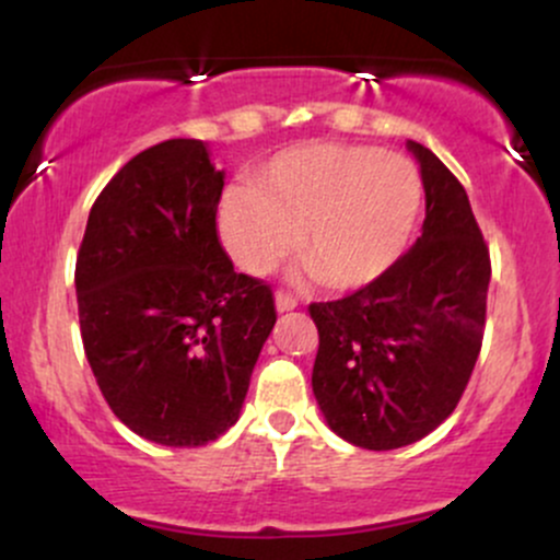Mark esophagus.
Masks as SVG:
<instances>
[{
	"label": "esophagus",
	"instance_id": "obj_1",
	"mask_svg": "<svg viewBox=\"0 0 560 560\" xmlns=\"http://www.w3.org/2000/svg\"><path fill=\"white\" fill-rule=\"evenodd\" d=\"M294 307H298V298L284 292V289H279V292H276V311L287 313V311H294Z\"/></svg>",
	"mask_w": 560,
	"mask_h": 560
}]
</instances>
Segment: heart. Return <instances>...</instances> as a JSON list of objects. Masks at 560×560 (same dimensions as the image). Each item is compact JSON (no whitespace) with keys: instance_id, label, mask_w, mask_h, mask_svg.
Returning a JSON list of instances; mask_svg holds the SVG:
<instances>
[{"instance_id":"obj_1","label":"heart","mask_w":560,"mask_h":560,"mask_svg":"<svg viewBox=\"0 0 560 560\" xmlns=\"http://www.w3.org/2000/svg\"><path fill=\"white\" fill-rule=\"evenodd\" d=\"M423 202L413 160L369 144H300L255 173L253 189H231L218 234L242 271H273L294 244L302 271L329 287H365L408 247Z\"/></svg>"}]
</instances>
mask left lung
Here are the masks:
<instances>
[{
	"label": "left lung",
	"mask_w": 560,
	"mask_h": 560,
	"mask_svg": "<svg viewBox=\"0 0 560 560\" xmlns=\"http://www.w3.org/2000/svg\"><path fill=\"white\" fill-rule=\"evenodd\" d=\"M427 218L387 273L342 300L313 302V395L329 427L365 450H395L434 432L477 365L487 318L490 249L466 189L423 144Z\"/></svg>",
	"instance_id": "obj_1"
}]
</instances>
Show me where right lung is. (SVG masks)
<instances>
[{
	"label": "right lung",
	"mask_w": 560,
	"mask_h": 560,
	"mask_svg": "<svg viewBox=\"0 0 560 560\" xmlns=\"http://www.w3.org/2000/svg\"><path fill=\"white\" fill-rule=\"evenodd\" d=\"M223 171L199 139L139 152L100 191L75 260L86 361L131 432L168 447L234 427L276 324L218 240Z\"/></svg>",
	"instance_id": "obj_1"
}]
</instances>
